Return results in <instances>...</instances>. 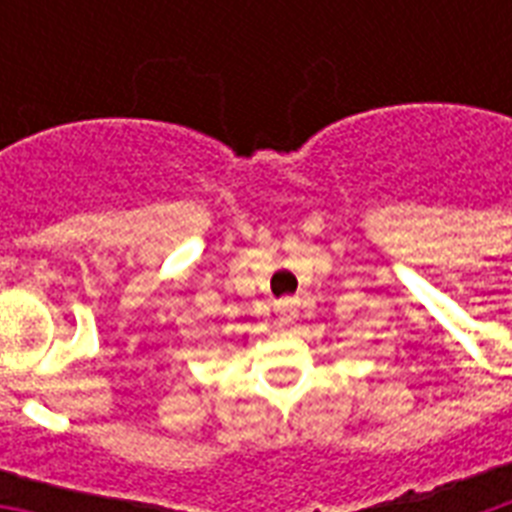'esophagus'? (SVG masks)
<instances>
[{"instance_id": "obj_1", "label": "esophagus", "mask_w": 512, "mask_h": 512, "mask_svg": "<svg viewBox=\"0 0 512 512\" xmlns=\"http://www.w3.org/2000/svg\"><path fill=\"white\" fill-rule=\"evenodd\" d=\"M297 308H300V300H297V297H287V300L276 303V311H279L281 324H292V321L297 319Z\"/></svg>"}]
</instances>
